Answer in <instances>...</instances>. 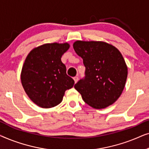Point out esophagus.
Segmentation results:
<instances>
[{
	"mask_svg": "<svg viewBox=\"0 0 149 149\" xmlns=\"http://www.w3.org/2000/svg\"><path fill=\"white\" fill-rule=\"evenodd\" d=\"M73 79H74V81L75 83H77V81H78V80H79V77H77V76H76V77H74Z\"/></svg>",
	"mask_w": 149,
	"mask_h": 149,
	"instance_id": "esophagus-1",
	"label": "esophagus"
}]
</instances>
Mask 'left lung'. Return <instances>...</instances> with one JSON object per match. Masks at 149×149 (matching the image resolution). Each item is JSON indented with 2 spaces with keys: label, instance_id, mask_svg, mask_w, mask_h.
Returning a JSON list of instances; mask_svg holds the SVG:
<instances>
[{
  "label": "left lung",
  "instance_id": "8db88e82",
  "mask_svg": "<svg viewBox=\"0 0 149 149\" xmlns=\"http://www.w3.org/2000/svg\"><path fill=\"white\" fill-rule=\"evenodd\" d=\"M77 54L83 58L85 77L74 85L84 102L95 109L113 104L120 97L127 77V67L121 52L102 41L77 40Z\"/></svg>",
  "mask_w": 149,
  "mask_h": 149
}]
</instances>
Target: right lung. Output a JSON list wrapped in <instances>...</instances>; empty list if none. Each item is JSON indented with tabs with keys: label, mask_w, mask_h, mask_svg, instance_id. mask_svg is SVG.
Listing matches in <instances>:
<instances>
[{
	"label": "right lung",
	"mask_w": 149,
	"mask_h": 149,
	"mask_svg": "<svg viewBox=\"0 0 149 149\" xmlns=\"http://www.w3.org/2000/svg\"><path fill=\"white\" fill-rule=\"evenodd\" d=\"M69 47L67 42L47 43L33 49L26 57L22 69V84L38 107L48 109L58 105L66 90L74 85L61 60Z\"/></svg>",
	"instance_id": "add662e5"
}]
</instances>
